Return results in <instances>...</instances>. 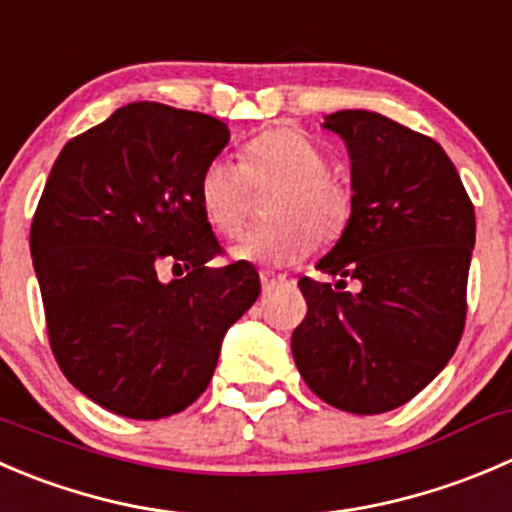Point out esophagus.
Here are the masks:
<instances>
[{"mask_svg":"<svg viewBox=\"0 0 512 512\" xmlns=\"http://www.w3.org/2000/svg\"><path fill=\"white\" fill-rule=\"evenodd\" d=\"M260 282H262V292H270V290H275L277 285H282V282H285V277L270 275V272H260Z\"/></svg>","mask_w":512,"mask_h":512,"instance_id":"34e87169","label":"esophagus"}]
</instances>
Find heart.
Segmentation results:
<instances>
[{
    "label": "heart",
    "mask_w": 512,
    "mask_h": 512,
    "mask_svg": "<svg viewBox=\"0 0 512 512\" xmlns=\"http://www.w3.org/2000/svg\"><path fill=\"white\" fill-rule=\"evenodd\" d=\"M277 182L265 202L270 222L247 232L230 255L240 262L287 267L335 242L352 217V192L327 172V157L297 127H270L247 142L242 165L217 157L197 180V202L220 235H237L245 222L250 185Z\"/></svg>",
    "instance_id": "obj_1"
}]
</instances>
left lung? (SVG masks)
Masks as SVG:
<instances>
[{
	"label": "left lung",
	"instance_id": "obj_1",
	"mask_svg": "<svg viewBox=\"0 0 512 512\" xmlns=\"http://www.w3.org/2000/svg\"><path fill=\"white\" fill-rule=\"evenodd\" d=\"M350 152L352 217L317 270L302 277L307 315L292 357L332 408H400L448 365L465 327L475 212L443 147L367 109L327 114ZM361 285L350 293L344 285Z\"/></svg>",
	"mask_w": 512,
	"mask_h": 512
}]
</instances>
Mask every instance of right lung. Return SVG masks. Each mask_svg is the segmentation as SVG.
<instances>
[{
	"label": "right lung",
	"instance_id": "add662e5",
	"mask_svg": "<svg viewBox=\"0 0 512 512\" xmlns=\"http://www.w3.org/2000/svg\"><path fill=\"white\" fill-rule=\"evenodd\" d=\"M227 142L210 114L132 102L69 140L49 172L29 232L49 342L109 413L160 420L195 403L260 295L250 262L207 265L222 247L197 180ZM162 261L188 275L162 283Z\"/></svg>",
	"mask_w": 512,
	"mask_h": 512
}]
</instances>
